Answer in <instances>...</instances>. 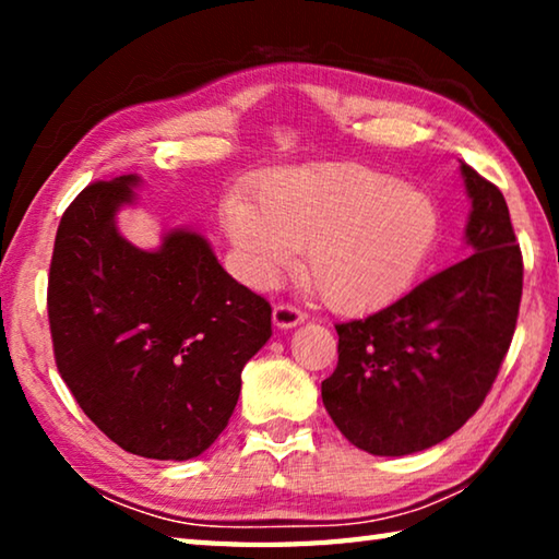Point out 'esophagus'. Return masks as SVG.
Masks as SVG:
<instances>
[{
  "instance_id": "obj_1",
  "label": "esophagus",
  "mask_w": 559,
  "mask_h": 559,
  "mask_svg": "<svg viewBox=\"0 0 559 559\" xmlns=\"http://www.w3.org/2000/svg\"><path fill=\"white\" fill-rule=\"evenodd\" d=\"M302 320H306V313H302L300 308L290 306V302H278V306L273 308V325L276 328H296Z\"/></svg>"
}]
</instances>
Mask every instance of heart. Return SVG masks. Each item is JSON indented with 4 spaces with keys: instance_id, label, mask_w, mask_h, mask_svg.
Segmentation results:
<instances>
[{
    "instance_id": "obj_1",
    "label": "heart",
    "mask_w": 559,
    "mask_h": 559,
    "mask_svg": "<svg viewBox=\"0 0 559 559\" xmlns=\"http://www.w3.org/2000/svg\"><path fill=\"white\" fill-rule=\"evenodd\" d=\"M226 231L257 283L306 251L302 276L340 313H367L409 288L439 231L419 189L359 165H316L269 175L257 206L231 202Z\"/></svg>"
}]
</instances>
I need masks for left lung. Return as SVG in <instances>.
<instances>
[{"label":"left lung","instance_id":"1","mask_svg":"<svg viewBox=\"0 0 559 559\" xmlns=\"http://www.w3.org/2000/svg\"><path fill=\"white\" fill-rule=\"evenodd\" d=\"M461 175L473 253L392 306L335 325L337 367L323 382V404L343 437L374 456L424 451L459 431L513 343L523 253L506 197L466 163Z\"/></svg>","mask_w":559,"mask_h":559}]
</instances>
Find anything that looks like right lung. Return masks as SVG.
<instances>
[{
    "label": "right lung",
    "mask_w": 559,
    "mask_h": 559,
    "mask_svg": "<svg viewBox=\"0 0 559 559\" xmlns=\"http://www.w3.org/2000/svg\"><path fill=\"white\" fill-rule=\"evenodd\" d=\"M138 175L93 182L63 212L49 269L56 367L88 419L135 456H200L229 424L241 370L271 337V302L200 234L157 251L116 229Z\"/></svg>",
    "instance_id": "right-lung-1"
}]
</instances>
